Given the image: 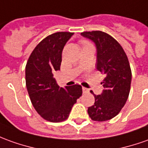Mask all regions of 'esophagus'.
Segmentation results:
<instances>
[{
  "label": "esophagus",
  "mask_w": 148,
  "mask_h": 148,
  "mask_svg": "<svg viewBox=\"0 0 148 148\" xmlns=\"http://www.w3.org/2000/svg\"><path fill=\"white\" fill-rule=\"evenodd\" d=\"M82 89H83V92H84V93H86V92H88V89L87 88L83 87L82 88Z\"/></svg>",
  "instance_id": "1"
}]
</instances>
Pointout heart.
I'll return each mask as SVG.
<instances>
[{
  "mask_svg": "<svg viewBox=\"0 0 148 148\" xmlns=\"http://www.w3.org/2000/svg\"><path fill=\"white\" fill-rule=\"evenodd\" d=\"M83 43H84V44H86V43H88V42H87L84 41V42H83Z\"/></svg>",
  "mask_w": 148,
  "mask_h": 148,
  "instance_id": "b5f03b06",
  "label": "heart"
}]
</instances>
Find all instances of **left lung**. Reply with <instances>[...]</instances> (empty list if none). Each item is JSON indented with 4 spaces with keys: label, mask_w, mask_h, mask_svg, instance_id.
<instances>
[{
    "label": "left lung",
    "mask_w": 148,
    "mask_h": 148,
    "mask_svg": "<svg viewBox=\"0 0 148 148\" xmlns=\"http://www.w3.org/2000/svg\"><path fill=\"white\" fill-rule=\"evenodd\" d=\"M81 35L95 42L96 68L106 75L103 92L94 95V105L88 108L92 120L105 122L119 114L127 102L131 83V69L122 46L111 35L100 30L84 31ZM91 93H92V91Z\"/></svg>",
    "instance_id": "obj_1"
}]
</instances>
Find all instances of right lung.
Listing matches in <instances>:
<instances>
[{"label":"right lung","instance_id":"1","mask_svg":"<svg viewBox=\"0 0 148 148\" xmlns=\"http://www.w3.org/2000/svg\"><path fill=\"white\" fill-rule=\"evenodd\" d=\"M72 32H57L43 38L34 49L25 65V84L34 108L51 123L68 119L73 105L82 95L80 84L60 88L53 72L60 69L62 51Z\"/></svg>","mask_w":148,"mask_h":148}]
</instances>
